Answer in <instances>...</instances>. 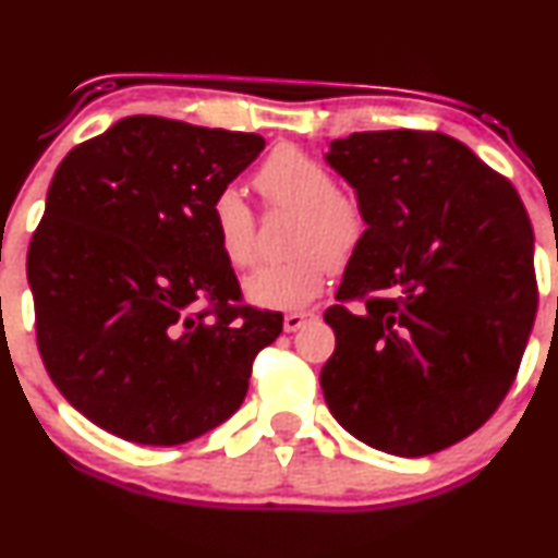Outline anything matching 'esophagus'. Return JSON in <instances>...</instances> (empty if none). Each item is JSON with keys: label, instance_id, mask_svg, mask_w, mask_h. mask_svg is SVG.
I'll return each instance as SVG.
<instances>
[{"label": "esophagus", "instance_id": "esophagus-1", "mask_svg": "<svg viewBox=\"0 0 558 558\" xmlns=\"http://www.w3.org/2000/svg\"><path fill=\"white\" fill-rule=\"evenodd\" d=\"M312 317V312H288L283 317L286 332H296L299 327H304V322Z\"/></svg>", "mask_w": 558, "mask_h": 558}]
</instances>
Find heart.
I'll use <instances>...</instances> for the list:
<instances>
[{
    "instance_id": "obj_1",
    "label": "heart",
    "mask_w": 558,
    "mask_h": 558,
    "mask_svg": "<svg viewBox=\"0 0 558 558\" xmlns=\"http://www.w3.org/2000/svg\"><path fill=\"white\" fill-rule=\"evenodd\" d=\"M254 186L270 207H296L291 250L296 254L259 265L244 280L252 304L270 308L304 306L325 288L335 259L359 250L366 218L359 199L338 190V179L301 147L280 145L262 160ZM210 226L228 265L250 267L257 257V215L239 190L226 186L210 203Z\"/></svg>"
}]
</instances>
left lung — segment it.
<instances>
[{"label": "left lung", "instance_id": "8db88e82", "mask_svg": "<svg viewBox=\"0 0 558 558\" xmlns=\"http://www.w3.org/2000/svg\"><path fill=\"white\" fill-rule=\"evenodd\" d=\"M327 163L359 194L366 233L325 312L319 381L368 447L424 458L492 418L538 308L533 226L509 179L441 132H353ZM351 300H364L353 313Z\"/></svg>", "mask_w": 558, "mask_h": 558}]
</instances>
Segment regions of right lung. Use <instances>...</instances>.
I'll list each match as a JSON object with an SVG mask.
<instances>
[{
  "label": "right lung",
  "instance_id": "add662e5",
  "mask_svg": "<svg viewBox=\"0 0 558 558\" xmlns=\"http://www.w3.org/2000/svg\"><path fill=\"white\" fill-rule=\"evenodd\" d=\"M265 140L126 117L66 153L28 246L36 340L59 392L137 445L197 439L239 411L283 314L241 306L210 203Z\"/></svg>",
  "mask_w": 558,
  "mask_h": 558
}]
</instances>
